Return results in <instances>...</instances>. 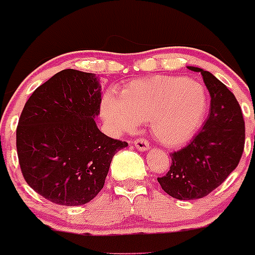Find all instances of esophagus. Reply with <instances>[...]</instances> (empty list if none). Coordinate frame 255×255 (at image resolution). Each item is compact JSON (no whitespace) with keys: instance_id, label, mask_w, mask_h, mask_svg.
<instances>
[{"instance_id":"34e87169","label":"esophagus","mask_w":255,"mask_h":255,"mask_svg":"<svg viewBox=\"0 0 255 255\" xmlns=\"http://www.w3.org/2000/svg\"><path fill=\"white\" fill-rule=\"evenodd\" d=\"M133 144H134L135 148H137L138 150H140V151H145V150H148V149H149L148 140L143 139V138H137V139L133 142Z\"/></svg>"}]
</instances>
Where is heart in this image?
<instances>
[{"instance_id":"b5f03b06","label":"heart","mask_w":255,"mask_h":255,"mask_svg":"<svg viewBox=\"0 0 255 255\" xmlns=\"http://www.w3.org/2000/svg\"><path fill=\"white\" fill-rule=\"evenodd\" d=\"M208 111L204 86L182 76L156 75L130 81L121 97L107 92L101 116L116 134L134 132L149 121L154 137L166 146L187 143L201 128Z\"/></svg>"}]
</instances>
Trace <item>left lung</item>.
Wrapping results in <instances>:
<instances>
[{
    "mask_svg": "<svg viewBox=\"0 0 255 255\" xmlns=\"http://www.w3.org/2000/svg\"><path fill=\"white\" fill-rule=\"evenodd\" d=\"M201 73L211 96L210 115L199 134L170 154V170L158 177L161 189L177 200L207 196L237 168L246 139L244 120L235 95L210 71Z\"/></svg>",
    "mask_w": 255,
    "mask_h": 255,
    "instance_id": "8db88e82",
    "label": "left lung"
}]
</instances>
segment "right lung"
<instances>
[{
	"mask_svg": "<svg viewBox=\"0 0 255 255\" xmlns=\"http://www.w3.org/2000/svg\"><path fill=\"white\" fill-rule=\"evenodd\" d=\"M101 86L95 74L65 69L35 89L17 127V154L27 184L63 206L91 201L113 155L127 142L97 128Z\"/></svg>",
	"mask_w": 255,
	"mask_h": 255,
	"instance_id": "obj_1",
	"label": "right lung"
}]
</instances>
